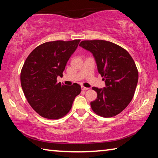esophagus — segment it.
I'll return each mask as SVG.
<instances>
[{"label":"esophagus","mask_w":158,"mask_h":158,"mask_svg":"<svg viewBox=\"0 0 158 158\" xmlns=\"http://www.w3.org/2000/svg\"><path fill=\"white\" fill-rule=\"evenodd\" d=\"M81 89L83 90H89V88H86V87H84V86H81Z\"/></svg>","instance_id":"esophagus-1"}]
</instances>
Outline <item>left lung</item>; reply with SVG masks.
I'll list each match as a JSON object with an SVG mask.
<instances>
[{"instance_id": "obj_1", "label": "left lung", "mask_w": 158, "mask_h": 158, "mask_svg": "<svg viewBox=\"0 0 158 158\" xmlns=\"http://www.w3.org/2000/svg\"><path fill=\"white\" fill-rule=\"evenodd\" d=\"M79 46L92 53L98 73L103 77V89L93 87L97 99L90 102L93 111L102 117L116 116L132 100L138 82L137 66L123 48L105 40H84Z\"/></svg>"}]
</instances>
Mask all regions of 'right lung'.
I'll list each match as a JSON object with an SVG mask.
<instances>
[{
    "label": "right lung",
    "instance_id": "obj_1",
    "mask_svg": "<svg viewBox=\"0 0 158 158\" xmlns=\"http://www.w3.org/2000/svg\"><path fill=\"white\" fill-rule=\"evenodd\" d=\"M80 40L48 42L37 47L26 58L21 72V84L31 107L41 116L58 119L68 113L76 96L77 84L57 83Z\"/></svg>",
    "mask_w": 158,
    "mask_h": 158
}]
</instances>
